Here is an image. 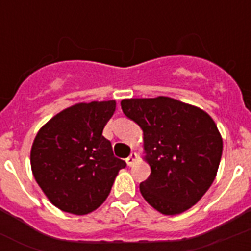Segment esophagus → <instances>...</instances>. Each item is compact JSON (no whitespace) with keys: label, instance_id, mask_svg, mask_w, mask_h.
Masks as SVG:
<instances>
[{"label":"esophagus","instance_id":"obj_1","mask_svg":"<svg viewBox=\"0 0 251 251\" xmlns=\"http://www.w3.org/2000/svg\"><path fill=\"white\" fill-rule=\"evenodd\" d=\"M135 160H137V153L131 152V155H130V156L126 159V164L129 165V167H131V165L135 163Z\"/></svg>","mask_w":251,"mask_h":251}]
</instances>
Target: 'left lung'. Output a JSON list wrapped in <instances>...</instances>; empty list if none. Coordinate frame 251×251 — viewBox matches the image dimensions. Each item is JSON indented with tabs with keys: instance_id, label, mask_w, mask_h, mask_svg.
I'll return each mask as SVG.
<instances>
[{
	"instance_id": "1",
	"label": "left lung",
	"mask_w": 251,
	"mask_h": 251,
	"mask_svg": "<svg viewBox=\"0 0 251 251\" xmlns=\"http://www.w3.org/2000/svg\"><path fill=\"white\" fill-rule=\"evenodd\" d=\"M122 112L143 130L151 175L143 198L164 215L194 206L214 182L223 153L218 126L198 106L167 96L124 99Z\"/></svg>"
}]
</instances>
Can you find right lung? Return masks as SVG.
Here are the masks:
<instances>
[{
    "instance_id": "add662e5",
    "label": "right lung",
    "mask_w": 251,
    "mask_h": 251,
    "mask_svg": "<svg viewBox=\"0 0 251 251\" xmlns=\"http://www.w3.org/2000/svg\"><path fill=\"white\" fill-rule=\"evenodd\" d=\"M114 110V100L79 102L56 114L36 134L31 149L33 177L61 211L87 215L96 210L126 167L102 137Z\"/></svg>"
}]
</instances>
